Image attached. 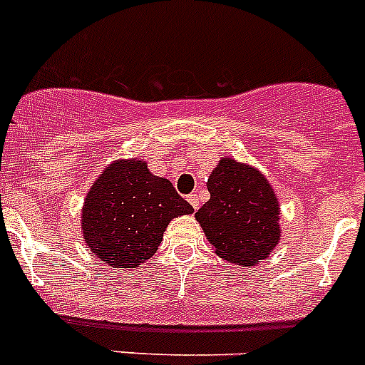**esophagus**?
Instances as JSON below:
<instances>
[{
	"label": "esophagus",
	"instance_id": "1",
	"mask_svg": "<svg viewBox=\"0 0 365 365\" xmlns=\"http://www.w3.org/2000/svg\"><path fill=\"white\" fill-rule=\"evenodd\" d=\"M186 199H188L190 205L193 206V210L199 208V197H197V193H190V195L186 197Z\"/></svg>",
	"mask_w": 365,
	"mask_h": 365
}]
</instances>
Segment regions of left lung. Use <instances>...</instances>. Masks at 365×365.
<instances>
[{
    "label": "left lung",
    "instance_id": "obj_1",
    "mask_svg": "<svg viewBox=\"0 0 365 365\" xmlns=\"http://www.w3.org/2000/svg\"><path fill=\"white\" fill-rule=\"evenodd\" d=\"M210 200L195 219L220 259L253 266L280 240V206L272 185L253 166L222 157L208 179Z\"/></svg>",
    "mask_w": 365,
    "mask_h": 365
}]
</instances>
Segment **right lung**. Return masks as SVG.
Returning <instances> with one entry per match:
<instances>
[{
  "instance_id": "obj_1",
  "label": "right lung",
  "mask_w": 365,
  "mask_h": 365,
  "mask_svg": "<svg viewBox=\"0 0 365 365\" xmlns=\"http://www.w3.org/2000/svg\"><path fill=\"white\" fill-rule=\"evenodd\" d=\"M193 208L145 160L123 159L106 166L86 193L81 228L96 259L112 267H137L159 248L170 220Z\"/></svg>"
}]
</instances>
